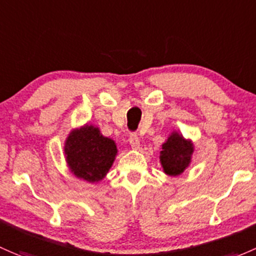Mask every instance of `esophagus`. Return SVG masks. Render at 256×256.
<instances>
[{
	"label": "esophagus",
	"mask_w": 256,
	"mask_h": 256,
	"mask_svg": "<svg viewBox=\"0 0 256 256\" xmlns=\"http://www.w3.org/2000/svg\"><path fill=\"white\" fill-rule=\"evenodd\" d=\"M128 142H130L131 147H132L134 150H137L140 148V138H138V135L135 132L130 134V137H128Z\"/></svg>",
	"instance_id": "34e87169"
}]
</instances>
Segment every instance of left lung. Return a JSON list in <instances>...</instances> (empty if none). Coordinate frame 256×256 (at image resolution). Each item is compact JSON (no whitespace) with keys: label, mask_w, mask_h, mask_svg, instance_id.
Returning <instances> with one entry per match:
<instances>
[{"label":"left lung","mask_w":256,"mask_h":256,"mask_svg":"<svg viewBox=\"0 0 256 256\" xmlns=\"http://www.w3.org/2000/svg\"><path fill=\"white\" fill-rule=\"evenodd\" d=\"M194 147L192 141H186L182 135L173 132L162 144L160 163L164 173L176 176L182 174L192 162Z\"/></svg>","instance_id":"1"}]
</instances>
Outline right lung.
Returning <instances> with one entry per match:
<instances>
[{
  "instance_id": "1",
  "label": "right lung",
  "mask_w": 256,
  "mask_h": 256,
  "mask_svg": "<svg viewBox=\"0 0 256 256\" xmlns=\"http://www.w3.org/2000/svg\"><path fill=\"white\" fill-rule=\"evenodd\" d=\"M116 144L104 137L98 128L86 125L70 134L64 144V154L72 173L90 182L103 179L116 156Z\"/></svg>"
}]
</instances>
